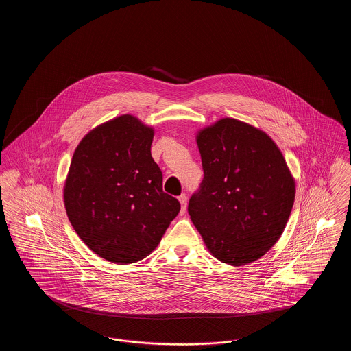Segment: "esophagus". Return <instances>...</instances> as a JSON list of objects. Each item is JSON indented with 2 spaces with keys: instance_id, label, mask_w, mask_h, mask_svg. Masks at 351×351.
<instances>
[{
  "instance_id": "esophagus-1",
  "label": "esophagus",
  "mask_w": 351,
  "mask_h": 351,
  "mask_svg": "<svg viewBox=\"0 0 351 351\" xmlns=\"http://www.w3.org/2000/svg\"><path fill=\"white\" fill-rule=\"evenodd\" d=\"M178 200L180 202V205H182V209H180V213L184 215L185 213V209H186V196L185 195H180L179 197H178Z\"/></svg>"
}]
</instances>
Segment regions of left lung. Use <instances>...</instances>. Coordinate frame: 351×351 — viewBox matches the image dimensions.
<instances>
[{"mask_svg": "<svg viewBox=\"0 0 351 351\" xmlns=\"http://www.w3.org/2000/svg\"><path fill=\"white\" fill-rule=\"evenodd\" d=\"M204 179L188 213L209 252L230 266L263 256L280 238L296 185L267 134L221 118L196 135Z\"/></svg>", "mask_w": 351, "mask_h": 351, "instance_id": "1", "label": "left lung"}]
</instances>
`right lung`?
<instances>
[{
  "label": "right lung",
  "mask_w": 351,
  "mask_h": 351,
  "mask_svg": "<svg viewBox=\"0 0 351 351\" xmlns=\"http://www.w3.org/2000/svg\"><path fill=\"white\" fill-rule=\"evenodd\" d=\"M154 129L123 114L84 136L64 184V206L84 243L101 258L135 263L155 250L180 204L163 192L151 156Z\"/></svg>",
  "instance_id": "add662e5"
}]
</instances>
